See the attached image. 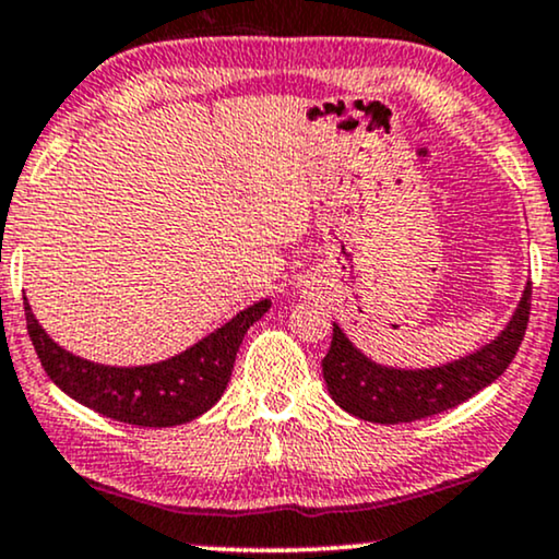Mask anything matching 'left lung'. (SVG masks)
<instances>
[{
  "label": "left lung",
  "mask_w": 559,
  "mask_h": 559,
  "mask_svg": "<svg viewBox=\"0 0 559 559\" xmlns=\"http://www.w3.org/2000/svg\"><path fill=\"white\" fill-rule=\"evenodd\" d=\"M528 312L531 281L523 288L513 318L495 341L448 365L425 369L378 365L348 341L338 322H333L331 352L322 359L328 393L344 412L374 425H401L448 412L506 372L526 335Z\"/></svg>",
  "instance_id": "1"
}]
</instances>
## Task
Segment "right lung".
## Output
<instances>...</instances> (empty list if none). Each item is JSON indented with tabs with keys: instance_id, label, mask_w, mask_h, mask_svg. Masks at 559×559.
<instances>
[{
	"instance_id": "add662e5",
	"label": "right lung",
	"mask_w": 559,
	"mask_h": 559,
	"mask_svg": "<svg viewBox=\"0 0 559 559\" xmlns=\"http://www.w3.org/2000/svg\"><path fill=\"white\" fill-rule=\"evenodd\" d=\"M271 309L260 299L215 328L187 352L138 367H111L67 352L44 331L25 299V320L38 359L53 385L93 412L134 427H177L218 403L250 325Z\"/></svg>"
}]
</instances>
